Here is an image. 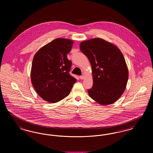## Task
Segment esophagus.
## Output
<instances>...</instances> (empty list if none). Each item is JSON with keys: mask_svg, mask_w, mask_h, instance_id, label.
I'll return each instance as SVG.
<instances>
[{"mask_svg": "<svg viewBox=\"0 0 153 153\" xmlns=\"http://www.w3.org/2000/svg\"><path fill=\"white\" fill-rule=\"evenodd\" d=\"M84 76H80V79L81 80H83L84 79Z\"/></svg>", "mask_w": 153, "mask_h": 153, "instance_id": "1", "label": "esophagus"}]
</instances>
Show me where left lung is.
<instances>
[{"instance_id": "8db88e82", "label": "left lung", "mask_w": 153, "mask_h": 153, "mask_svg": "<svg viewBox=\"0 0 153 153\" xmlns=\"http://www.w3.org/2000/svg\"><path fill=\"white\" fill-rule=\"evenodd\" d=\"M80 48L92 66L89 96L101 105L115 102L123 94L128 78L123 54L115 45L99 38L81 42Z\"/></svg>"}]
</instances>
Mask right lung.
<instances>
[{"label": "right lung", "instance_id": "1", "mask_svg": "<svg viewBox=\"0 0 153 153\" xmlns=\"http://www.w3.org/2000/svg\"><path fill=\"white\" fill-rule=\"evenodd\" d=\"M72 40L58 38L45 45L34 56L31 81L36 93L47 102H59L70 94L77 80L69 71L72 62L67 58Z\"/></svg>", "mask_w": 153, "mask_h": 153}]
</instances>
